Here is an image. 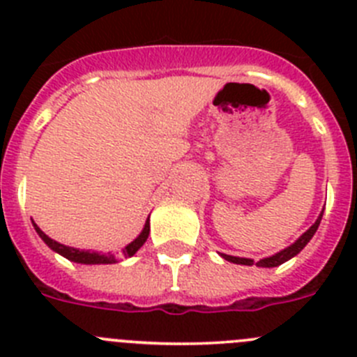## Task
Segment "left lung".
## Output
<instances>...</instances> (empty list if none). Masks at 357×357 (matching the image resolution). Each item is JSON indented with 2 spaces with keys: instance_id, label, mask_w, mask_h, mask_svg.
I'll list each match as a JSON object with an SVG mask.
<instances>
[{
  "instance_id": "obj_1",
  "label": "left lung",
  "mask_w": 357,
  "mask_h": 357,
  "mask_svg": "<svg viewBox=\"0 0 357 357\" xmlns=\"http://www.w3.org/2000/svg\"><path fill=\"white\" fill-rule=\"evenodd\" d=\"M321 216H324V211L320 213V216L317 218V222L313 223V225L309 227L307 230H305L304 234L301 236V238L296 239L295 243H291L289 247H286L284 250L277 252V254L270 255V257H264V259L257 261L255 263V266L259 268H275V266H280L282 263H286V261H289L291 257H295L296 254H301L302 248L307 245L309 241H311V238L314 236V232H317L318 225H320L321 222ZM225 261H229V263H234V264H245V266H252L254 264V259H247V257H236V255H227V254H220Z\"/></svg>"
}]
</instances>
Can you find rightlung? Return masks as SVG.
<instances>
[{"mask_svg":"<svg viewBox=\"0 0 357 357\" xmlns=\"http://www.w3.org/2000/svg\"><path fill=\"white\" fill-rule=\"evenodd\" d=\"M33 223V229H36V232L39 234V238L43 239L46 245H48L50 248H52L53 252H56V254H61L62 257H66V259L73 261V263H80V264H112V263H118V259H116L114 254H100V252H93V250H80V248H73V247H66V245H62V243L55 241V239H52L50 236H46L43 232V230L37 227L36 222ZM148 234H150V220H146V223H144L143 230H141V234L137 236V238L134 239L132 243H128L127 247L123 248L121 250V255L123 257H132V255L135 254V252L139 250L141 247L144 245V241L148 239Z\"/></svg>","mask_w":357,"mask_h":357,"instance_id":"add662e5","label":"right lung"}]
</instances>
